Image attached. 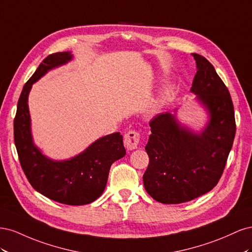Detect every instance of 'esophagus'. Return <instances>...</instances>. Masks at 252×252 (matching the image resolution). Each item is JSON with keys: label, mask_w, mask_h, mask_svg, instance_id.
Returning a JSON list of instances; mask_svg holds the SVG:
<instances>
[{"label": "esophagus", "mask_w": 252, "mask_h": 252, "mask_svg": "<svg viewBox=\"0 0 252 252\" xmlns=\"http://www.w3.org/2000/svg\"><path fill=\"white\" fill-rule=\"evenodd\" d=\"M140 143V133L138 131H129L124 136V144L125 147L128 150H133L138 148Z\"/></svg>", "instance_id": "34e87169"}]
</instances>
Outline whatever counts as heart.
<instances>
[{"mask_svg":"<svg viewBox=\"0 0 252 252\" xmlns=\"http://www.w3.org/2000/svg\"><path fill=\"white\" fill-rule=\"evenodd\" d=\"M167 94H168V88H163V90L161 91V95H159V98L161 100H163V98H165V96L167 95Z\"/></svg>","mask_w":252,"mask_h":252,"instance_id":"obj_1","label":"heart"}]
</instances>
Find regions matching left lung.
Returning a JSON list of instances; mask_svg holds the SVG:
<instances>
[{
    "mask_svg": "<svg viewBox=\"0 0 252 252\" xmlns=\"http://www.w3.org/2000/svg\"><path fill=\"white\" fill-rule=\"evenodd\" d=\"M192 57L197 71L190 91L207 111V124L194 131L170 112L149 123L145 147L149 164L143 182L148 194L163 204L185 203L209 192L222 177L235 135L229 91L207 60L197 53Z\"/></svg>",
    "mask_w": 252,
    "mask_h": 252,
    "instance_id": "1",
    "label": "left lung"
}]
</instances>
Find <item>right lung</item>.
<instances>
[{"label": "right lung", "instance_id": "1", "mask_svg": "<svg viewBox=\"0 0 252 252\" xmlns=\"http://www.w3.org/2000/svg\"><path fill=\"white\" fill-rule=\"evenodd\" d=\"M70 51L52 53L37 67L23 87L14 118V144L27 180L37 192L66 205H86L100 197L107 184L110 167L123 158V136L114 132L102 136L81 154L57 161L43 155L32 134L28 95L33 83L49 70L70 62Z\"/></svg>", "mask_w": 252, "mask_h": 252}]
</instances>
